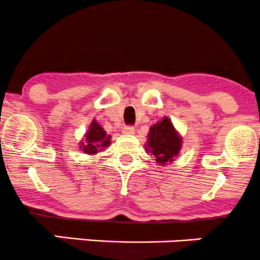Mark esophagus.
I'll return each mask as SVG.
<instances>
[{
    "instance_id": "obj_1",
    "label": "esophagus",
    "mask_w": 260,
    "mask_h": 260,
    "mask_svg": "<svg viewBox=\"0 0 260 260\" xmlns=\"http://www.w3.org/2000/svg\"><path fill=\"white\" fill-rule=\"evenodd\" d=\"M123 133L124 135H133L135 133V127L133 125H127V127L123 128Z\"/></svg>"
}]
</instances>
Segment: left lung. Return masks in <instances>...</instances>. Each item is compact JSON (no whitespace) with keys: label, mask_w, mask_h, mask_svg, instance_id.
I'll use <instances>...</instances> for the list:
<instances>
[{"label":"left lung","mask_w":260,"mask_h":260,"mask_svg":"<svg viewBox=\"0 0 260 260\" xmlns=\"http://www.w3.org/2000/svg\"><path fill=\"white\" fill-rule=\"evenodd\" d=\"M147 137L149 151L159 164H167L179 154L181 138L175 132L174 125L169 118L165 117L161 122L152 125Z\"/></svg>","instance_id":"obj_1"}]
</instances>
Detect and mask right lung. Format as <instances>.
Wrapping results in <instances>:
<instances>
[{
  "instance_id": "obj_1",
  "label": "right lung",
  "mask_w": 260,
  "mask_h": 260,
  "mask_svg": "<svg viewBox=\"0 0 260 260\" xmlns=\"http://www.w3.org/2000/svg\"><path fill=\"white\" fill-rule=\"evenodd\" d=\"M111 142V137L107 136V132L95 122L93 120L88 133H86L85 142L83 145V151L85 153L94 154L102 148L107 147Z\"/></svg>"
}]
</instances>
